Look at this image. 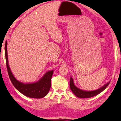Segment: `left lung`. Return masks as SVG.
<instances>
[{
  "label": "left lung",
  "mask_w": 121,
  "mask_h": 121,
  "mask_svg": "<svg viewBox=\"0 0 121 121\" xmlns=\"http://www.w3.org/2000/svg\"><path fill=\"white\" fill-rule=\"evenodd\" d=\"M110 82L105 84L104 86H103L102 87L98 89L97 90L92 91H85L80 90V89L77 88L75 86L72 78H70V88L71 90L72 91L73 93L75 94L76 97L80 98H91L93 97L94 96H95L99 94L100 93L103 92L106 87L109 85Z\"/></svg>",
  "instance_id": "8db88e82"
}]
</instances>
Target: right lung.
<instances>
[{
	"instance_id": "right-lung-1",
	"label": "right lung",
	"mask_w": 121,
	"mask_h": 121,
	"mask_svg": "<svg viewBox=\"0 0 121 121\" xmlns=\"http://www.w3.org/2000/svg\"><path fill=\"white\" fill-rule=\"evenodd\" d=\"M7 41L5 42V53L6 68L9 76L14 87L23 95L32 98H42L48 94L51 86V78L53 70L47 72L38 82L32 83H23L17 81L10 69L8 63Z\"/></svg>"
}]
</instances>
